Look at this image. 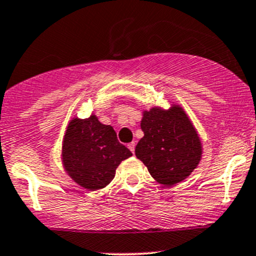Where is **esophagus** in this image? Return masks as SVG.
Returning a JSON list of instances; mask_svg holds the SVG:
<instances>
[{
  "label": "esophagus",
  "mask_w": 256,
  "mask_h": 256,
  "mask_svg": "<svg viewBox=\"0 0 256 256\" xmlns=\"http://www.w3.org/2000/svg\"><path fill=\"white\" fill-rule=\"evenodd\" d=\"M134 146H136V143H134V142H131V143H128V150L132 152V153H134Z\"/></svg>",
  "instance_id": "1"
}]
</instances>
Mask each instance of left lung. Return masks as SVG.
I'll list each match as a JSON object with an SVG mask.
<instances>
[{
  "mask_svg": "<svg viewBox=\"0 0 256 256\" xmlns=\"http://www.w3.org/2000/svg\"><path fill=\"white\" fill-rule=\"evenodd\" d=\"M144 136L134 154L147 166L152 178L165 186L184 181L199 164L203 153L200 138L184 108L153 106L143 112Z\"/></svg>",
  "mask_w": 256,
  "mask_h": 256,
  "instance_id": "left-lung-1",
  "label": "left lung"
}]
</instances>
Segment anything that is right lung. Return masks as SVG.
I'll use <instances>...</instances> for the list:
<instances>
[{
  "label": "right lung",
  "instance_id": "obj_1",
  "mask_svg": "<svg viewBox=\"0 0 256 256\" xmlns=\"http://www.w3.org/2000/svg\"><path fill=\"white\" fill-rule=\"evenodd\" d=\"M131 156L118 141L114 128L100 122L94 114L69 122L62 143V162L78 186L88 190L104 188L114 178L120 162Z\"/></svg>",
  "mask_w": 256,
  "mask_h": 256
}]
</instances>
